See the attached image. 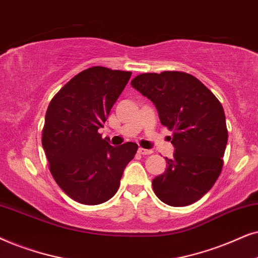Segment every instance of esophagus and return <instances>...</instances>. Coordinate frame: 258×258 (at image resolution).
<instances>
[{"label": "esophagus", "instance_id": "1", "mask_svg": "<svg viewBox=\"0 0 258 258\" xmlns=\"http://www.w3.org/2000/svg\"><path fill=\"white\" fill-rule=\"evenodd\" d=\"M138 152H139L140 154H143V156H149V154L152 153V151H151V150H145V149H142V147H140V149L138 150Z\"/></svg>", "mask_w": 258, "mask_h": 258}]
</instances>
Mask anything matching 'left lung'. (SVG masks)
<instances>
[{
  "label": "left lung",
  "instance_id": "1",
  "mask_svg": "<svg viewBox=\"0 0 258 258\" xmlns=\"http://www.w3.org/2000/svg\"><path fill=\"white\" fill-rule=\"evenodd\" d=\"M133 88L156 106L161 125L173 131L172 159L152 180L158 198L171 207H186L201 199L223 167L228 130L224 109L207 86L184 72L139 74Z\"/></svg>",
  "mask_w": 258,
  "mask_h": 258
}]
</instances>
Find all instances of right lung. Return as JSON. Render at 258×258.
I'll return each instance as SVG.
<instances>
[{
    "mask_svg": "<svg viewBox=\"0 0 258 258\" xmlns=\"http://www.w3.org/2000/svg\"><path fill=\"white\" fill-rule=\"evenodd\" d=\"M131 72L95 66L71 79L47 108L42 146L49 171L68 197L98 205L118 191L138 145L113 147L98 132L131 78Z\"/></svg>",
    "mask_w": 258,
    "mask_h": 258,
    "instance_id": "right-lung-1",
    "label": "right lung"
}]
</instances>
